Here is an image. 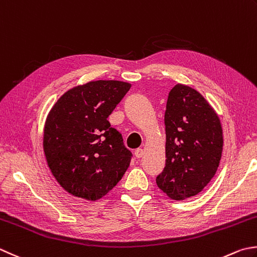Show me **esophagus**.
I'll return each mask as SVG.
<instances>
[{
	"label": "esophagus",
	"mask_w": 257,
	"mask_h": 257,
	"mask_svg": "<svg viewBox=\"0 0 257 257\" xmlns=\"http://www.w3.org/2000/svg\"><path fill=\"white\" fill-rule=\"evenodd\" d=\"M143 155H144V152H143V149H142V148H138V149H136V150H135V156H136V158H142V157H143Z\"/></svg>",
	"instance_id": "obj_1"
}]
</instances>
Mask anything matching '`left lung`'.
I'll return each instance as SVG.
<instances>
[{"label":"left lung","instance_id":"obj_1","mask_svg":"<svg viewBox=\"0 0 257 257\" xmlns=\"http://www.w3.org/2000/svg\"><path fill=\"white\" fill-rule=\"evenodd\" d=\"M166 166L156 183L172 199L199 194L215 176L223 152L217 113L195 89L176 84L166 104Z\"/></svg>","mask_w":257,"mask_h":257}]
</instances>
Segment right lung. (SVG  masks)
<instances>
[{
	"instance_id": "add662e5",
	"label": "right lung",
	"mask_w": 257,
	"mask_h": 257,
	"mask_svg": "<svg viewBox=\"0 0 257 257\" xmlns=\"http://www.w3.org/2000/svg\"><path fill=\"white\" fill-rule=\"evenodd\" d=\"M132 84L98 80L68 90L49 112L43 149L60 186L75 197L97 200L128 169L133 154L107 120Z\"/></svg>"
}]
</instances>
